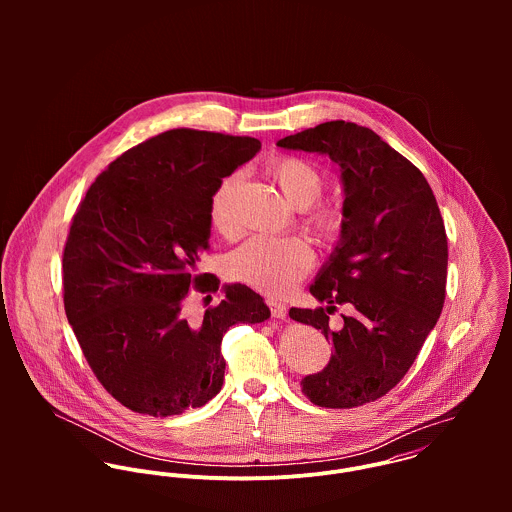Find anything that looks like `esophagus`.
<instances>
[{"label": "esophagus", "instance_id": "1", "mask_svg": "<svg viewBox=\"0 0 512 512\" xmlns=\"http://www.w3.org/2000/svg\"><path fill=\"white\" fill-rule=\"evenodd\" d=\"M268 305H270V311L276 319H286L288 317V307L286 303L278 301V299H268Z\"/></svg>", "mask_w": 512, "mask_h": 512}]
</instances>
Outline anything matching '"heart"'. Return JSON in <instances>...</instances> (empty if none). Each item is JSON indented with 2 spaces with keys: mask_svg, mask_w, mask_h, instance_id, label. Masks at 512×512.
Returning <instances> with one entry per match:
<instances>
[{
  "mask_svg": "<svg viewBox=\"0 0 512 512\" xmlns=\"http://www.w3.org/2000/svg\"><path fill=\"white\" fill-rule=\"evenodd\" d=\"M268 177L276 183L286 203L301 211V226L321 242H337L347 228V213L335 205H315L327 187L325 171L299 155H282L268 163ZM238 175L226 177L211 197L209 219L220 236L238 230L234 195ZM313 264V250L301 236H254L238 246L226 260V272L258 292H288Z\"/></svg>",
  "mask_w": 512,
  "mask_h": 512,
  "instance_id": "obj_1",
  "label": "heart"
}]
</instances>
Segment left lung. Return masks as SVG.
<instances>
[{"label": "left lung", "instance_id": "1", "mask_svg": "<svg viewBox=\"0 0 512 512\" xmlns=\"http://www.w3.org/2000/svg\"><path fill=\"white\" fill-rule=\"evenodd\" d=\"M327 153L341 167L347 228L309 288L331 308L349 302L339 332L325 309H290L321 329L333 351L327 366L301 380L321 408H357L388 394L414 365L438 323L447 284V234L422 171L365 126L333 120L278 142ZM337 302L336 306L332 303Z\"/></svg>", "mask_w": 512, "mask_h": 512}]
</instances>
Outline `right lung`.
Listing matches in <instances>:
<instances>
[{
  "instance_id": "obj_1",
  "label": "right lung",
  "mask_w": 512,
  "mask_h": 512,
  "mask_svg": "<svg viewBox=\"0 0 512 512\" xmlns=\"http://www.w3.org/2000/svg\"><path fill=\"white\" fill-rule=\"evenodd\" d=\"M260 142L177 128L124 151L88 187L63 250V299L82 355L122 406L153 418L201 408L224 380L220 343L270 317L262 297L226 286L199 323L183 305L215 293L197 274L209 250L211 197Z\"/></svg>"
}]
</instances>
